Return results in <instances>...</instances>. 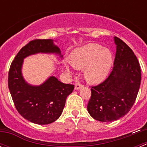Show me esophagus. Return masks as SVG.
<instances>
[{"mask_svg": "<svg viewBox=\"0 0 147 147\" xmlns=\"http://www.w3.org/2000/svg\"><path fill=\"white\" fill-rule=\"evenodd\" d=\"M82 88V85L80 82H76L75 84V90H80Z\"/></svg>", "mask_w": 147, "mask_h": 147, "instance_id": "34e87169", "label": "esophagus"}]
</instances>
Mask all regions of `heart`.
Instances as JSON below:
<instances>
[{
	"label": "heart",
	"instance_id": "heart-1",
	"mask_svg": "<svg viewBox=\"0 0 147 147\" xmlns=\"http://www.w3.org/2000/svg\"><path fill=\"white\" fill-rule=\"evenodd\" d=\"M72 65L77 69L85 68V77L93 85H97L107 78L113 66V58L109 49L102 45L90 43L75 49L71 54ZM70 71V66H66Z\"/></svg>",
	"mask_w": 147,
	"mask_h": 147
}]
</instances>
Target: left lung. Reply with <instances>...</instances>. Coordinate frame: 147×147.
<instances>
[{"label": "left lung", "mask_w": 147, "mask_h": 147, "mask_svg": "<svg viewBox=\"0 0 147 147\" xmlns=\"http://www.w3.org/2000/svg\"><path fill=\"white\" fill-rule=\"evenodd\" d=\"M116 45L113 70L108 77L91 88L88 111L98 121L111 122L123 117L132 108L141 85V67L132 49L114 37Z\"/></svg>", "instance_id": "8db88e82"}]
</instances>
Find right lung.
Wrapping results in <instances>:
<instances>
[{"instance_id":"right-lung-1","label":"right lung","mask_w":147,"mask_h":147,"mask_svg":"<svg viewBox=\"0 0 147 147\" xmlns=\"http://www.w3.org/2000/svg\"><path fill=\"white\" fill-rule=\"evenodd\" d=\"M54 54L62 59L59 48L53 40H34L22 48L11 62L8 86L18 113L37 124H49L57 120L64 109L67 97L74 85L64 84L51 76L40 85L27 82L22 74L24 59L37 54Z\"/></svg>"}]
</instances>
